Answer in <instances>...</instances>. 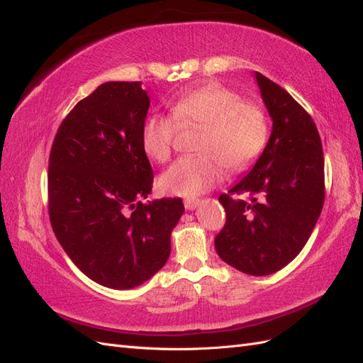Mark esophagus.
<instances>
[{
    "label": "esophagus",
    "mask_w": 363,
    "mask_h": 363,
    "mask_svg": "<svg viewBox=\"0 0 363 363\" xmlns=\"http://www.w3.org/2000/svg\"><path fill=\"white\" fill-rule=\"evenodd\" d=\"M199 204H200V200H196V199H188V200H184L186 211H194V208L199 207Z\"/></svg>",
    "instance_id": "esophagus-1"
}]
</instances>
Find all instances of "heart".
Returning a JSON list of instances; mask_svg holds the SVG:
<instances>
[{
  "instance_id": "heart-1",
  "label": "heart",
  "mask_w": 363,
  "mask_h": 363,
  "mask_svg": "<svg viewBox=\"0 0 363 363\" xmlns=\"http://www.w3.org/2000/svg\"><path fill=\"white\" fill-rule=\"evenodd\" d=\"M172 115H150L142 127V148L156 162H167L182 127H201L195 156L174 162L159 179L169 195L195 199L223 180L225 167L240 172L256 162L268 142V119L262 107L242 101L219 83L184 92L174 101Z\"/></svg>"
}]
</instances>
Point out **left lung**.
I'll return each instance as SVG.
<instances>
[{
  "label": "left lung",
  "instance_id": "1",
  "mask_svg": "<svg viewBox=\"0 0 363 363\" xmlns=\"http://www.w3.org/2000/svg\"><path fill=\"white\" fill-rule=\"evenodd\" d=\"M272 119L268 144L252 169L219 196L224 228L218 256L250 276H268L292 262L311 238L323 211L324 155L311 115L277 83L256 72ZM248 193L252 201L235 199Z\"/></svg>",
  "mask_w": 363,
  "mask_h": 363
}]
</instances>
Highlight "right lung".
<instances>
[{"label":"right lung","mask_w":363,"mask_h":363,"mask_svg":"<svg viewBox=\"0 0 363 363\" xmlns=\"http://www.w3.org/2000/svg\"><path fill=\"white\" fill-rule=\"evenodd\" d=\"M150 98L140 82H107L62 121L48 162V213L65 252L91 280L139 286L167 263L180 199L142 203L152 169L142 148Z\"/></svg>","instance_id":"right-lung-1"}]
</instances>
